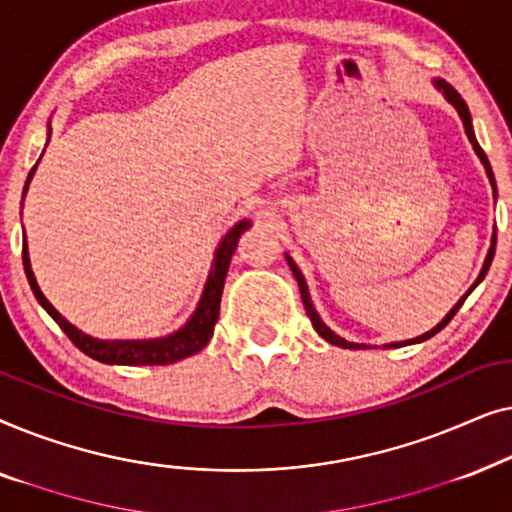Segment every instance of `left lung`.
<instances>
[{"label": "left lung", "instance_id": "8db88e82", "mask_svg": "<svg viewBox=\"0 0 512 512\" xmlns=\"http://www.w3.org/2000/svg\"><path fill=\"white\" fill-rule=\"evenodd\" d=\"M436 86L443 90L445 93V97L447 100H450L452 104H454V109L459 111V116H461V121H464V128H466V135H468V139H471V144H473V149H475V153H478L480 156V160H482V165H485V170H487V177H489V181H492V186H494V195H496V181H494V174H492V165H489V160H487V156H485V151L480 149V144H478V139H475V135H473V125H471V111H468V107H466V102L461 100V95L457 93V90H454L450 83H445V81H436ZM494 249H496V233H494V237H492V249H489V254H487V261H485V265H482V272H480V277H478V282H475L473 286H471V291L475 289V286H478L480 282H482V277L487 275V270H489V265H492V258H494ZM286 261H289V265H291V270H293V275H296V279H298V289H300V298H303V305H305V312H307V317H310V321H312V326L317 328V333L321 335V338H324L326 342H331V345H338V347H345V349H359V347H363V345H356V342H347V340H342L340 335H335L331 328H328L324 321L319 319V314L314 312V307H312V300H310V293H307V284H305V279H303V275H300V270L296 268V263L291 261V258H286ZM468 291V293H471ZM466 293V296H468ZM466 296L459 300L457 305L452 307V312L447 314V317L440 321V324L433 328V331H429V333H424V335H419V338H415V340H408V342H398V345H410V342H422V340H429V338H433V335H436L438 331H443V328L450 324L452 321V317L454 314H457V310L461 305H464V300H466ZM398 345H391V347H398Z\"/></svg>", "mask_w": 512, "mask_h": 512}]
</instances>
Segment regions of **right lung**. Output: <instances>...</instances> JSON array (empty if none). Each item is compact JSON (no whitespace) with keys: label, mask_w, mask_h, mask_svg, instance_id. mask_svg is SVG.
I'll use <instances>...</instances> for the list:
<instances>
[{"label":"right lung","mask_w":512,"mask_h":512,"mask_svg":"<svg viewBox=\"0 0 512 512\" xmlns=\"http://www.w3.org/2000/svg\"><path fill=\"white\" fill-rule=\"evenodd\" d=\"M37 170V165L30 170V177L25 181V191L27 184H30L32 174ZM251 223L249 221H240L237 226L230 230V233L223 237V242L216 249V258L212 265V272H209L205 293H202V300L198 305V310L191 317V321L177 331L170 338L163 340H144V342H104V340H95L90 335L81 333L79 328H74L69 321L62 317V314L55 310V307L48 303L44 293H41L37 279H34V272L30 268V258H27V244H23V265H25V275L27 282L32 286L34 298L39 300V305L51 314L69 340L74 342L76 347L81 349L83 354L90 356V359L102 361V363H116V366H167V363L181 361L186 356L198 354L202 347L207 345L209 338H212L216 319H219V310H221V293H223V284H226V275L230 268V258H233L237 242L244 230H249Z\"/></svg>","instance_id":"1"}]
</instances>
